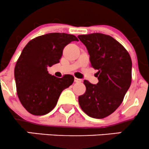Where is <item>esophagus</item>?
Instances as JSON below:
<instances>
[{"instance_id": "1", "label": "esophagus", "mask_w": 149, "mask_h": 149, "mask_svg": "<svg viewBox=\"0 0 149 149\" xmlns=\"http://www.w3.org/2000/svg\"><path fill=\"white\" fill-rule=\"evenodd\" d=\"M74 81L76 83H81V81H82V80L81 79H77V78H75L74 79Z\"/></svg>"}]
</instances>
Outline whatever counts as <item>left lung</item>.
<instances>
[{"label":"left lung","instance_id":"8db88e82","mask_svg":"<svg viewBox=\"0 0 149 149\" xmlns=\"http://www.w3.org/2000/svg\"><path fill=\"white\" fill-rule=\"evenodd\" d=\"M78 38L86 47L98 79L97 84L84 80L86 90L79 97V105L90 117L103 118L118 109L131 86V58L126 48L110 36L95 33Z\"/></svg>","mask_w":149,"mask_h":149}]
</instances>
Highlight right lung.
Instances as JSON below:
<instances>
[{
    "mask_svg": "<svg viewBox=\"0 0 149 149\" xmlns=\"http://www.w3.org/2000/svg\"><path fill=\"white\" fill-rule=\"evenodd\" d=\"M79 40L75 36L51 33L30 40L17 61L14 70L17 94L30 113L42 116L52 111L61 93L71 85L74 77L51 76L47 67L59 63L64 47Z\"/></svg>",
    "mask_w": 149,
    "mask_h": 149,
    "instance_id": "1",
    "label": "right lung"
}]
</instances>
